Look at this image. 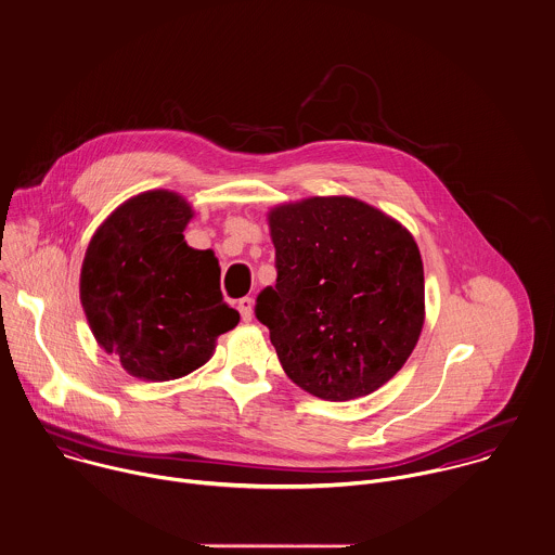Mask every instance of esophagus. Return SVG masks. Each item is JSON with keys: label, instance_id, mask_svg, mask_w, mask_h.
Wrapping results in <instances>:
<instances>
[{"label": "esophagus", "instance_id": "esophagus-1", "mask_svg": "<svg viewBox=\"0 0 555 555\" xmlns=\"http://www.w3.org/2000/svg\"><path fill=\"white\" fill-rule=\"evenodd\" d=\"M237 310L238 314H241V320H243V322H249L251 317H254V301H251L249 297H243V299H238Z\"/></svg>", "mask_w": 555, "mask_h": 555}]
</instances>
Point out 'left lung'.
<instances>
[{"label":"left lung","instance_id":"1","mask_svg":"<svg viewBox=\"0 0 555 555\" xmlns=\"http://www.w3.org/2000/svg\"><path fill=\"white\" fill-rule=\"evenodd\" d=\"M275 286L256 297L286 376L348 401L389 383L414 350L425 280L412 235L348 196H314L269 214Z\"/></svg>","mask_w":555,"mask_h":555}]
</instances>
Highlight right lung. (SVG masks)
Masks as SVG:
<instances>
[{
  "label": "right lung",
  "mask_w": 555,
  "mask_h": 555,
  "mask_svg": "<svg viewBox=\"0 0 555 555\" xmlns=\"http://www.w3.org/2000/svg\"><path fill=\"white\" fill-rule=\"evenodd\" d=\"M190 218L175 192L139 194L106 218L82 260L80 301L98 344L143 380L194 372L237 326L218 258L183 241Z\"/></svg>",
  "instance_id": "1"
}]
</instances>
